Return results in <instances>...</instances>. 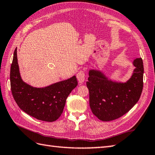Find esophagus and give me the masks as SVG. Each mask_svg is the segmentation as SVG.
Wrapping results in <instances>:
<instances>
[{"mask_svg":"<svg viewBox=\"0 0 155 155\" xmlns=\"http://www.w3.org/2000/svg\"><path fill=\"white\" fill-rule=\"evenodd\" d=\"M77 80L79 83H83L85 79V72L83 71H80L77 74Z\"/></svg>","mask_w":155,"mask_h":155,"instance_id":"34e87169","label":"esophagus"}]
</instances>
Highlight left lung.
<instances>
[{
    "label": "left lung",
    "instance_id": "8db88e82",
    "mask_svg": "<svg viewBox=\"0 0 155 155\" xmlns=\"http://www.w3.org/2000/svg\"><path fill=\"white\" fill-rule=\"evenodd\" d=\"M135 68L124 83L111 80L99 70L91 69L87 86L89 91V104L98 119L110 121L129 111L139 100L143 88V62L134 59Z\"/></svg>",
    "mask_w": 155,
    "mask_h": 155
}]
</instances>
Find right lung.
<instances>
[{"label": "right lung", "mask_w": 155, "mask_h": 155, "mask_svg": "<svg viewBox=\"0 0 155 155\" xmlns=\"http://www.w3.org/2000/svg\"><path fill=\"white\" fill-rule=\"evenodd\" d=\"M10 79L12 96L19 108L30 116L47 122L55 121L61 117L66 100L78 84L75 76L42 88L33 87L25 83L20 74L16 48Z\"/></svg>", "instance_id": "1"}]
</instances>
